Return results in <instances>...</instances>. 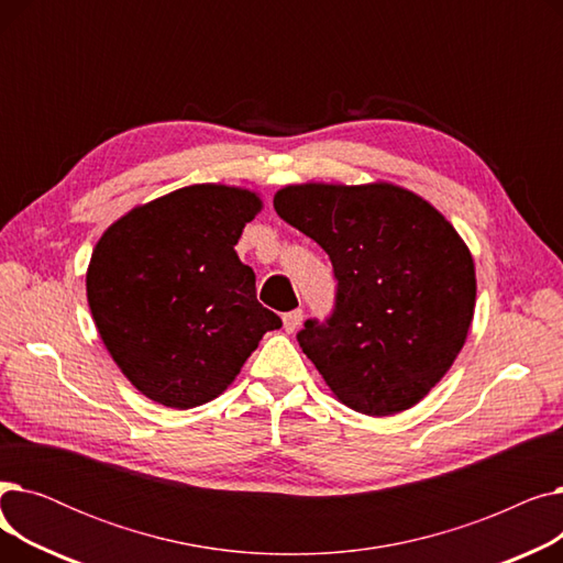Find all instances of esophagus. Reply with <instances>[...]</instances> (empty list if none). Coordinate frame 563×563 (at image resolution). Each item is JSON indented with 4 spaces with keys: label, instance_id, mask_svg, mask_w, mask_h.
I'll list each match as a JSON object with an SVG mask.
<instances>
[{
    "label": "esophagus",
    "instance_id": "1",
    "mask_svg": "<svg viewBox=\"0 0 563 563\" xmlns=\"http://www.w3.org/2000/svg\"><path fill=\"white\" fill-rule=\"evenodd\" d=\"M301 321H303V310H291V312L283 314V327L287 333L297 331L301 327Z\"/></svg>",
    "mask_w": 563,
    "mask_h": 563
}]
</instances>
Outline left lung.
I'll return each mask as SVG.
<instances>
[{
  "mask_svg": "<svg viewBox=\"0 0 563 563\" xmlns=\"http://www.w3.org/2000/svg\"><path fill=\"white\" fill-rule=\"evenodd\" d=\"M274 207L329 253L327 323L297 335L331 393L365 416L420 404L454 365L475 317V260L422 196L390 183L287 185Z\"/></svg>",
  "mask_w": 563,
  "mask_h": 563,
  "instance_id": "8db88e82",
  "label": "left lung"
}]
</instances>
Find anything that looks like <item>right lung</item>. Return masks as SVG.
<instances>
[{
  "mask_svg": "<svg viewBox=\"0 0 563 563\" xmlns=\"http://www.w3.org/2000/svg\"><path fill=\"white\" fill-rule=\"evenodd\" d=\"M262 210L260 194L191 185L136 205L93 249L86 299L96 329L132 386L162 406L217 399L240 374L276 312L234 251Z\"/></svg>",
  "mask_w": 563,
  "mask_h": 563,
  "instance_id": "add662e5",
  "label": "right lung"
}]
</instances>
